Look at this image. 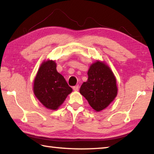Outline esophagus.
<instances>
[{
    "label": "esophagus",
    "mask_w": 154,
    "mask_h": 154,
    "mask_svg": "<svg viewBox=\"0 0 154 154\" xmlns=\"http://www.w3.org/2000/svg\"><path fill=\"white\" fill-rule=\"evenodd\" d=\"M79 86L77 85H75V86L73 87V90H74V91H78L79 90Z\"/></svg>",
    "instance_id": "esophagus-1"
}]
</instances>
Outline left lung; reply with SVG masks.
<instances>
[{
  "mask_svg": "<svg viewBox=\"0 0 154 154\" xmlns=\"http://www.w3.org/2000/svg\"><path fill=\"white\" fill-rule=\"evenodd\" d=\"M88 79L83 82L79 92L96 111H100L110 105L116 97L118 88L113 72L104 62L97 61L91 65Z\"/></svg>",
  "mask_w": 154,
  "mask_h": 154,
  "instance_id": "1",
  "label": "left lung"
}]
</instances>
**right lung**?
I'll list each match as a JSON object with an SVG mask.
<instances>
[{"label":"right lung","instance_id":"1","mask_svg":"<svg viewBox=\"0 0 154 154\" xmlns=\"http://www.w3.org/2000/svg\"><path fill=\"white\" fill-rule=\"evenodd\" d=\"M34 94L47 109L56 110L72 91L61 74L55 61L43 62L34 81Z\"/></svg>","mask_w":154,"mask_h":154}]
</instances>
